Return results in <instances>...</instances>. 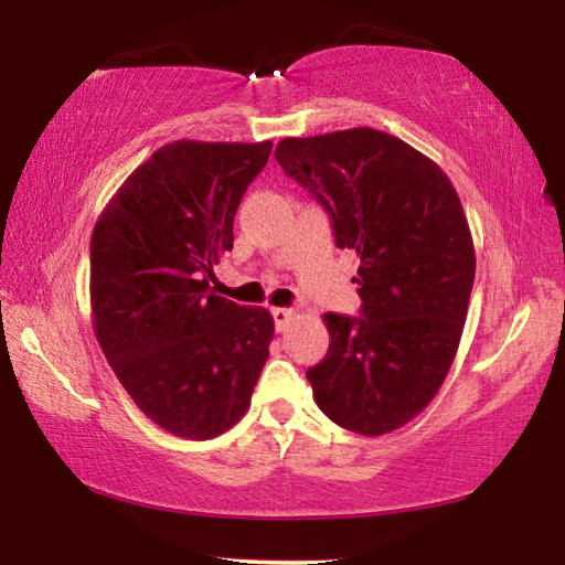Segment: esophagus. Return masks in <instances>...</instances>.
<instances>
[{"instance_id":"1","label":"esophagus","mask_w":565,"mask_h":565,"mask_svg":"<svg viewBox=\"0 0 565 565\" xmlns=\"http://www.w3.org/2000/svg\"><path fill=\"white\" fill-rule=\"evenodd\" d=\"M271 317H274L276 331H284L286 323L294 319V311L291 309H271Z\"/></svg>"}]
</instances>
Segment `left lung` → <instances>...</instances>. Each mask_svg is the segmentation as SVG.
I'll use <instances>...</instances> for the list:
<instances>
[{
    "instance_id": "1",
    "label": "left lung",
    "mask_w": 565,
    "mask_h": 565,
    "mask_svg": "<svg viewBox=\"0 0 565 565\" xmlns=\"http://www.w3.org/2000/svg\"><path fill=\"white\" fill-rule=\"evenodd\" d=\"M274 157L359 256L361 317L323 313L313 398L353 434L394 431L431 404L461 341L476 276L461 199L431 159L369 127L284 139Z\"/></svg>"
}]
</instances>
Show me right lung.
I'll use <instances>...</instances> for the list:
<instances>
[{
  "label": "right lung",
  "mask_w": 565,
  "mask_h": 565,
  "mask_svg": "<svg viewBox=\"0 0 565 565\" xmlns=\"http://www.w3.org/2000/svg\"><path fill=\"white\" fill-rule=\"evenodd\" d=\"M271 141H171L131 171L92 234L94 333L121 386L164 431L206 441L252 404L274 319L209 291Z\"/></svg>",
  "instance_id": "add662e5"
}]
</instances>
